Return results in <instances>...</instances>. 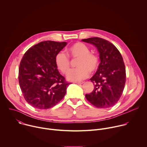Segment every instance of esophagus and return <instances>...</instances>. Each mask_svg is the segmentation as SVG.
<instances>
[{
  "label": "esophagus",
  "instance_id": "34e87169",
  "mask_svg": "<svg viewBox=\"0 0 147 147\" xmlns=\"http://www.w3.org/2000/svg\"><path fill=\"white\" fill-rule=\"evenodd\" d=\"M84 82H74V83L77 84H78V85H80V84H82Z\"/></svg>",
  "mask_w": 147,
  "mask_h": 147
}]
</instances>
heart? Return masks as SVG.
I'll list each match as a JSON object with an SVG mask.
<instances>
[{"label": "heart", "mask_w": 147, "mask_h": 147, "mask_svg": "<svg viewBox=\"0 0 147 147\" xmlns=\"http://www.w3.org/2000/svg\"><path fill=\"white\" fill-rule=\"evenodd\" d=\"M67 55L73 59H78L77 61L76 69L71 70L67 78L72 81H80L87 78L90 74V71H96L99 65L98 56L90 52L88 46L81 42H77L71 45L67 50ZM55 63L57 68L63 73L67 74L70 68V59L67 55L63 52L56 54Z\"/></svg>", "instance_id": "b5f03b06"}]
</instances>
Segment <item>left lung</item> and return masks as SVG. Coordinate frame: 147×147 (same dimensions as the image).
<instances>
[{
    "instance_id": "1",
    "label": "left lung",
    "mask_w": 147,
    "mask_h": 147,
    "mask_svg": "<svg viewBox=\"0 0 147 147\" xmlns=\"http://www.w3.org/2000/svg\"><path fill=\"white\" fill-rule=\"evenodd\" d=\"M82 40L97 48L100 60L96 73L90 79L94 89L86 97L96 108L112 107L120 99L126 80L121 55L113 44L103 38L93 37Z\"/></svg>"
}]
</instances>
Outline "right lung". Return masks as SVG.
Here are the masks:
<instances>
[{"label": "right lung", "instance_id": "add662e5", "mask_svg": "<svg viewBox=\"0 0 147 147\" xmlns=\"http://www.w3.org/2000/svg\"><path fill=\"white\" fill-rule=\"evenodd\" d=\"M66 42H40L30 48L20 61L18 82L25 100L35 108L55 106L66 93L68 83L59 72L55 57Z\"/></svg>", "mask_w": 147, "mask_h": 147}]
</instances>
